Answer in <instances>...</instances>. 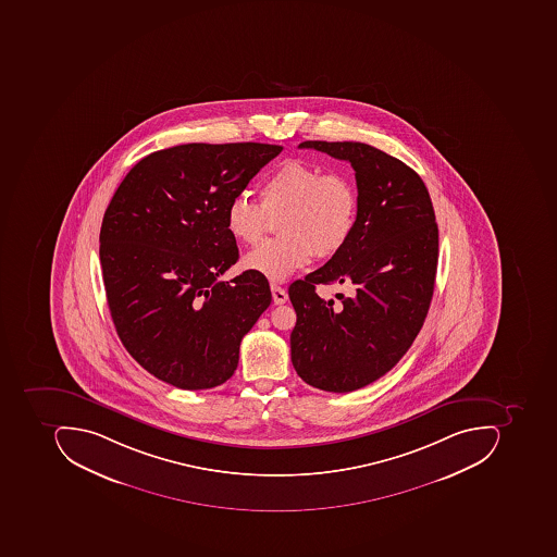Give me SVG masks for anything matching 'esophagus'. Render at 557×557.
<instances>
[{
  "label": "esophagus",
  "mask_w": 557,
  "mask_h": 557,
  "mask_svg": "<svg viewBox=\"0 0 557 557\" xmlns=\"http://www.w3.org/2000/svg\"><path fill=\"white\" fill-rule=\"evenodd\" d=\"M271 293H273V301L276 305H284L287 301V292L277 284H271Z\"/></svg>",
  "instance_id": "esophagus-1"
}]
</instances>
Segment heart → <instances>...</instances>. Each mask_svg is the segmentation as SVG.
I'll return each instance as SVG.
<instances>
[{"label": "heart", "mask_w": 557, "mask_h": 557, "mask_svg": "<svg viewBox=\"0 0 557 557\" xmlns=\"http://www.w3.org/2000/svg\"><path fill=\"white\" fill-rule=\"evenodd\" d=\"M280 239L264 243L243 259L246 270L284 281L313 256L330 258L345 248L358 218V193L351 178L302 160H286L261 187V205L237 194L226 208V227L243 244H258L268 214H283Z\"/></svg>", "instance_id": "heart-1"}]
</instances>
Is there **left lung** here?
<instances>
[{
  "label": "left lung",
  "mask_w": 557,
  "mask_h": 557,
  "mask_svg": "<svg viewBox=\"0 0 557 557\" xmlns=\"http://www.w3.org/2000/svg\"><path fill=\"white\" fill-rule=\"evenodd\" d=\"M346 160L358 187L357 226L342 251L289 286L296 311L292 361L324 392L363 388L401 360L429 313L438 262V227L422 178L401 160L361 143L306 140ZM351 283L339 306L317 283Z\"/></svg>",
  "instance_id": "8db88e82"
}]
</instances>
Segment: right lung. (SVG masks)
Here are the masks:
<instances>
[{"label":"right lung","instance_id":"add662e5","mask_svg":"<svg viewBox=\"0 0 557 557\" xmlns=\"http://www.w3.org/2000/svg\"><path fill=\"white\" fill-rule=\"evenodd\" d=\"M283 147L184 144L144 157L113 194L100 264L116 335L150 375L214 388L239 363L244 335L271 305L268 280L246 271L226 208Z\"/></svg>","mask_w":557,"mask_h":557}]
</instances>
